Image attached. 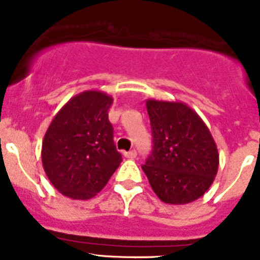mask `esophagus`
<instances>
[{"label": "esophagus", "instance_id": "esophagus-1", "mask_svg": "<svg viewBox=\"0 0 260 260\" xmlns=\"http://www.w3.org/2000/svg\"><path fill=\"white\" fill-rule=\"evenodd\" d=\"M123 156L127 158H135L137 157V151L132 150V151H128V152H123Z\"/></svg>", "mask_w": 260, "mask_h": 260}]
</instances>
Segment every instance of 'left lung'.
<instances>
[{"label":"left lung","mask_w":260,"mask_h":260,"mask_svg":"<svg viewBox=\"0 0 260 260\" xmlns=\"http://www.w3.org/2000/svg\"><path fill=\"white\" fill-rule=\"evenodd\" d=\"M152 152L142 169L158 199L187 204L203 197L219 169V152L198 113L181 102H146Z\"/></svg>","instance_id":"left-lung-1"}]
</instances>
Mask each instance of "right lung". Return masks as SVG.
Here are the masks:
<instances>
[{"label":"right lung","mask_w":260,"mask_h":260,"mask_svg":"<svg viewBox=\"0 0 260 260\" xmlns=\"http://www.w3.org/2000/svg\"><path fill=\"white\" fill-rule=\"evenodd\" d=\"M113 98L89 89L71 98L52 119L41 147L43 167L62 195L93 198L122 161L108 110Z\"/></svg>","instance_id":"obj_1"}]
</instances>
